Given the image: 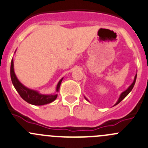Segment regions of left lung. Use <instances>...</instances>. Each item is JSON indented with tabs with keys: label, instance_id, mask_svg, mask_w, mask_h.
<instances>
[{
	"label": "left lung",
	"instance_id": "1",
	"mask_svg": "<svg viewBox=\"0 0 148 148\" xmlns=\"http://www.w3.org/2000/svg\"><path fill=\"white\" fill-rule=\"evenodd\" d=\"M136 78H137V74H136V75H135V79H134V81H133V82L132 83V84H131L130 86L129 87H128L127 89L125 91V92H122V94H121V95H120V97H119V99H118V100H117V102H116V104H114V106L117 105V104H119V103H120V102H121V101H122V99H124V98H125V97H126L127 96V95H128V94H129L130 92L131 91H132V88L134 87V85H135V82H136ZM85 99H86V100L88 101V99H86V97H85Z\"/></svg>",
	"mask_w": 148,
	"mask_h": 148
}]
</instances>
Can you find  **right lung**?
<instances>
[{
    "label": "right lung",
    "instance_id": "1",
    "mask_svg": "<svg viewBox=\"0 0 148 148\" xmlns=\"http://www.w3.org/2000/svg\"><path fill=\"white\" fill-rule=\"evenodd\" d=\"M10 78H11L12 83H13L15 89L18 92L22 99L29 104H34V105H44V104L52 102L57 97V94L41 95L37 91L28 89L24 85L22 84L15 74L13 59L11 60V64H10ZM62 79H63V78L61 79L60 81L58 83L57 86H56V92H59Z\"/></svg>",
    "mask_w": 148,
    "mask_h": 148
}]
</instances>
